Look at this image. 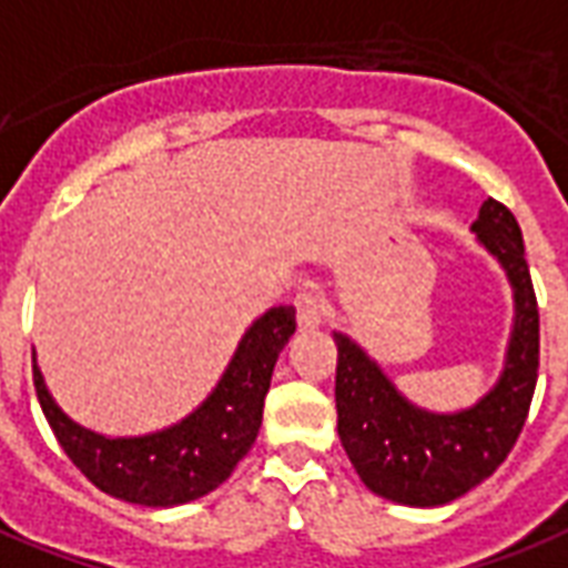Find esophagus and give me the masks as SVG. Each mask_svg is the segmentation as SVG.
<instances>
[{
	"label": "esophagus",
	"instance_id": "34e87169",
	"mask_svg": "<svg viewBox=\"0 0 568 568\" xmlns=\"http://www.w3.org/2000/svg\"><path fill=\"white\" fill-rule=\"evenodd\" d=\"M295 310H297V325L304 331H316L325 322V306L313 292H297L295 295Z\"/></svg>",
	"mask_w": 568,
	"mask_h": 568
}]
</instances>
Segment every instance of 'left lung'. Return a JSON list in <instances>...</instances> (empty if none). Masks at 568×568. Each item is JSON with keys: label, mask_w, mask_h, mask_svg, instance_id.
<instances>
[{"label": "left lung", "mask_w": 568, "mask_h": 568, "mask_svg": "<svg viewBox=\"0 0 568 568\" xmlns=\"http://www.w3.org/2000/svg\"><path fill=\"white\" fill-rule=\"evenodd\" d=\"M473 231L503 264L515 295L506 367L481 400L460 413H427L394 388L355 339L334 334L339 443L361 481L403 506H445L494 476L518 443L539 379V306L518 220L487 199Z\"/></svg>", "instance_id": "left-lung-1"}]
</instances>
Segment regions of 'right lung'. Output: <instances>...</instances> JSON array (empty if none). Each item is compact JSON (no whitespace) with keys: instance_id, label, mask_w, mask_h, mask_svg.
<instances>
[{"instance_id":"add662e5","label":"right lung","mask_w":568,"mask_h":568,"mask_svg":"<svg viewBox=\"0 0 568 568\" xmlns=\"http://www.w3.org/2000/svg\"><path fill=\"white\" fill-rule=\"evenodd\" d=\"M295 334V306H273L237 343L216 388L183 422L146 436H104L87 430L50 397L32 358L41 413L71 464L92 485L125 503L168 508L204 497L225 481L262 427L273 367Z\"/></svg>"}]
</instances>
